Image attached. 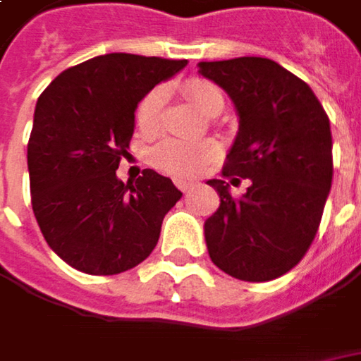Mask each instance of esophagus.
I'll list each match as a JSON object with an SVG mask.
<instances>
[{
  "label": "esophagus",
  "instance_id": "1",
  "mask_svg": "<svg viewBox=\"0 0 361 361\" xmlns=\"http://www.w3.org/2000/svg\"><path fill=\"white\" fill-rule=\"evenodd\" d=\"M174 183H176V187L180 188L183 192H185V190H187V188L190 187V185H192L190 180H185V178H174Z\"/></svg>",
  "mask_w": 361,
  "mask_h": 361
}]
</instances>
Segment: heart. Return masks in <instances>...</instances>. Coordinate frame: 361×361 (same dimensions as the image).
Returning <instances> with one entry per match:
<instances>
[{"label": "heart", "mask_w": 361, "mask_h": 361, "mask_svg": "<svg viewBox=\"0 0 361 361\" xmlns=\"http://www.w3.org/2000/svg\"><path fill=\"white\" fill-rule=\"evenodd\" d=\"M188 98L201 108L204 114L216 116L225 108L223 92L215 84L207 80H190L187 86ZM164 104V90L154 88L146 94L136 108V126L142 134L157 132L160 122V112ZM216 154V146L213 142H190L180 138H166L152 150V162L162 173L188 176L201 171L202 166Z\"/></svg>", "instance_id": "1"}]
</instances>
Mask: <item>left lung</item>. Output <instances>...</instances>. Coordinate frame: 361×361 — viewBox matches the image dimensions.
<instances>
[{
  "label": "left lung",
  "mask_w": 361,
  "mask_h": 361,
  "mask_svg": "<svg viewBox=\"0 0 361 361\" xmlns=\"http://www.w3.org/2000/svg\"><path fill=\"white\" fill-rule=\"evenodd\" d=\"M199 74L229 94L239 116L223 176L252 187L235 200L221 178V204L204 221L216 267L241 281H271L310 249L331 188V130L312 88L267 58L199 62Z\"/></svg>",
  "instance_id": "obj_1"
}]
</instances>
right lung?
I'll use <instances>...</instances> for the list:
<instances>
[{"label":"right lung","instance_id":"add662e5","mask_svg":"<svg viewBox=\"0 0 361 361\" xmlns=\"http://www.w3.org/2000/svg\"><path fill=\"white\" fill-rule=\"evenodd\" d=\"M187 60L104 54L63 70L37 98L27 145L35 221L56 255L88 275H116L142 263L164 215L183 192L145 169L116 176L134 134L138 102Z\"/></svg>","mask_w":361,"mask_h":361}]
</instances>
